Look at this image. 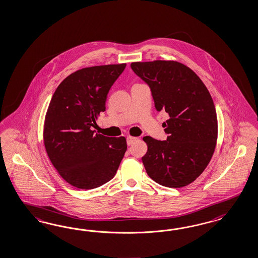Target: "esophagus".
Segmentation results:
<instances>
[{
	"instance_id": "obj_1",
	"label": "esophagus",
	"mask_w": 258,
	"mask_h": 258,
	"mask_svg": "<svg viewBox=\"0 0 258 258\" xmlns=\"http://www.w3.org/2000/svg\"><path fill=\"white\" fill-rule=\"evenodd\" d=\"M126 140H127V144L130 146V145H132L137 141V138H134V137H130L129 136V137H127Z\"/></svg>"
}]
</instances>
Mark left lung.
I'll use <instances>...</instances> for the list:
<instances>
[{
	"instance_id": "1",
	"label": "left lung",
	"mask_w": 258,
	"mask_h": 258,
	"mask_svg": "<svg viewBox=\"0 0 258 258\" xmlns=\"http://www.w3.org/2000/svg\"><path fill=\"white\" fill-rule=\"evenodd\" d=\"M134 73L147 83L157 111L169 118L163 123L167 140L144 137L148 151L142 162L157 184L183 187L195 181L210 162L218 138L213 100L191 69L177 61L133 62Z\"/></svg>"
}]
</instances>
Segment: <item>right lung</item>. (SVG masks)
<instances>
[{
	"instance_id": "add662e5",
	"label": "right lung",
	"mask_w": 258,
	"mask_h": 258,
	"mask_svg": "<svg viewBox=\"0 0 258 258\" xmlns=\"http://www.w3.org/2000/svg\"><path fill=\"white\" fill-rule=\"evenodd\" d=\"M125 67L84 68L66 77L52 95L45 116V149L61 177L77 188L92 189L110 181L125 154L124 137L91 130Z\"/></svg>"
}]
</instances>
